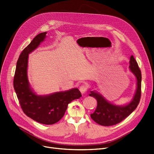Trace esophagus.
Instances as JSON below:
<instances>
[{
    "mask_svg": "<svg viewBox=\"0 0 154 154\" xmlns=\"http://www.w3.org/2000/svg\"><path fill=\"white\" fill-rule=\"evenodd\" d=\"M88 90V86L86 85H82L79 87V91L81 92V94H85Z\"/></svg>",
    "mask_w": 154,
    "mask_h": 154,
    "instance_id": "obj_1",
    "label": "esophagus"
}]
</instances>
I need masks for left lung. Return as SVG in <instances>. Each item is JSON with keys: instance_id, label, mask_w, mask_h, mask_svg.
Segmentation results:
<instances>
[{"instance_id": "8db88e82", "label": "left lung", "mask_w": 154, "mask_h": 154, "mask_svg": "<svg viewBox=\"0 0 154 154\" xmlns=\"http://www.w3.org/2000/svg\"><path fill=\"white\" fill-rule=\"evenodd\" d=\"M129 68L137 79V89L132 101L125 106H117L106 100L100 94L90 91L89 96L95 98L97 102L96 110L92 114V119L99 125L109 126L120 123L131 114L137 107L141 96V72L133 55L130 57Z\"/></svg>"}]
</instances>
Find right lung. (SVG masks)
<instances>
[{
	"label": "right lung",
	"mask_w": 154,
	"mask_h": 154,
	"mask_svg": "<svg viewBox=\"0 0 154 154\" xmlns=\"http://www.w3.org/2000/svg\"><path fill=\"white\" fill-rule=\"evenodd\" d=\"M47 32L39 34L21 52L17 63L14 88L23 112L33 120L44 125H53L64 116L68 105L82 95L77 88L49 96H37L30 89L27 76L28 54L45 38Z\"/></svg>",
	"instance_id": "add662e5"
}]
</instances>
